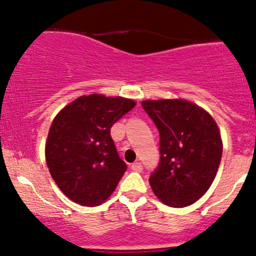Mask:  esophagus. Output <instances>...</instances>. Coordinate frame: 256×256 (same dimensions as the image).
I'll list each match as a JSON object with an SVG mask.
<instances>
[{
	"instance_id": "34e87169",
	"label": "esophagus",
	"mask_w": 256,
	"mask_h": 256,
	"mask_svg": "<svg viewBox=\"0 0 256 256\" xmlns=\"http://www.w3.org/2000/svg\"><path fill=\"white\" fill-rule=\"evenodd\" d=\"M131 170L136 172H141L142 171V164H141L140 162H134V164H131Z\"/></svg>"
}]
</instances>
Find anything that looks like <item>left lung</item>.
Segmentation results:
<instances>
[{"label": "left lung", "mask_w": 256, "mask_h": 256, "mask_svg": "<svg viewBox=\"0 0 256 256\" xmlns=\"http://www.w3.org/2000/svg\"><path fill=\"white\" fill-rule=\"evenodd\" d=\"M141 104L160 131L161 160L150 177L152 190L170 207L193 204L209 190L220 164L223 142L216 120L184 99Z\"/></svg>", "instance_id": "1"}]
</instances>
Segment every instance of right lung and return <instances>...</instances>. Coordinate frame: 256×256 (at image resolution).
<instances>
[{
    "label": "right lung",
    "mask_w": 256,
    "mask_h": 256,
    "mask_svg": "<svg viewBox=\"0 0 256 256\" xmlns=\"http://www.w3.org/2000/svg\"><path fill=\"white\" fill-rule=\"evenodd\" d=\"M136 105L132 99L82 95L52 121L46 141V162L59 190L74 203H104L125 174L110 128Z\"/></svg>",
    "instance_id": "obj_1"
}]
</instances>
